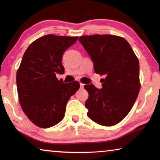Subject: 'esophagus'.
Masks as SVG:
<instances>
[{"instance_id": "1", "label": "esophagus", "mask_w": 160, "mask_h": 160, "mask_svg": "<svg viewBox=\"0 0 160 160\" xmlns=\"http://www.w3.org/2000/svg\"><path fill=\"white\" fill-rule=\"evenodd\" d=\"M84 84H82V83H80V88L83 89V88H84Z\"/></svg>"}]
</instances>
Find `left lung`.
<instances>
[{"label": "left lung", "mask_w": 160, "mask_h": 160, "mask_svg": "<svg viewBox=\"0 0 160 160\" xmlns=\"http://www.w3.org/2000/svg\"><path fill=\"white\" fill-rule=\"evenodd\" d=\"M95 73L103 75L102 89L84 85L89 93L87 116L103 126L122 121L132 108L140 91L139 62L125 39L112 35L81 36Z\"/></svg>", "instance_id": "1"}]
</instances>
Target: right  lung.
I'll list each match as a JSON object with an SVG mask.
<instances>
[{
    "label": "right lung",
    "mask_w": 160,
    "mask_h": 160,
    "mask_svg": "<svg viewBox=\"0 0 160 160\" xmlns=\"http://www.w3.org/2000/svg\"><path fill=\"white\" fill-rule=\"evenodd\" d=\"M78 37L46 35L26 50L17 73L19 103L32 123L42 128L58 124L65 117L70 98L79 89L76 81L63 83L56 74L64 73V52Z\"/></svg>",
    "instance_id": "obj_1"
}]
</instances>
